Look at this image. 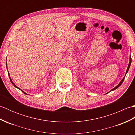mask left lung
I'll use <instances>...</instances> for the list:
<instances>
[{
  "label": "left lung",
  "instance_id": "1",
  "mask_svg": "<svg viewBox=\"0 0 135 135\" xmlns=\"http://www.w3.org/2000/svg\"><path fill=\"white\" fill-rule=\"evenodd\" d=\"M131 62H132V59H131V57H130V61H129V65H128V68H127V72H126V74H127V73H128V70H129V67H130V66H131ZM125 76L124 77V78H123L122 79V81L120 82V83L117 86H115V88H114V89H113L112 90H111V91H112V90H115L116 89H117L118 88L119 86H120L121 85V84H122L123 83V82H124V79H125ZM110 91H109V92H110Z\"/></svg>",
  "mask_w": 135,
  "mask_h": 135
}]
</instances>
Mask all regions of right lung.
Instances as JSON below:
<instances>
[{
	"label": "right lung",
	"instance_id": "obj_1",
	"mask_svg": "<svg viewBox=\"0 0 135 135\" xmlns=\"http://www.w3.org/2000/svg\"><path fill=\"white\" fill-rule=\"evenodd\" d=\"M6 66H7V62H6ZM9 75V78H10V81H11V83H12V84H13V85L14 86H15L16 88H18V89H20V90H21V89H20V88H18V87H17V86H16L15 85H14V83H13V82H12V81H11V78H10V75ZM21 90L22 91V92H23V93H24V94H27L26 93H25L24 91H22V90Z\"/></svg>",
	"mask_w": 135,
	"mask_h": 135
}]
</instances>
